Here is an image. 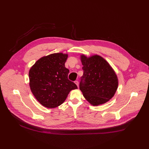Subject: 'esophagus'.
<instances>
[{
  "label": "esophagus",
  "instance_id": "1",
  "mask_svg": "<svg viewBox=\"0 0 149 149\" xmlns=\"http://www.w3.org/2000/svg\"><path fill=\"white\" fill-rule=\"evenodd\" d=\"M75 84L77 86V87H79V82H78V81H75Z\"/></svg>",
  "mask_w": 149,
  "mask_h": 149
}]
</instances>
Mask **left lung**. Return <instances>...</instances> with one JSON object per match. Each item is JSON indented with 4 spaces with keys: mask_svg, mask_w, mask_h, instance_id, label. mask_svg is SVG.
<instances>
[{
    "mask_svg": "<svg viewBox=\"0 0 149 149\" xmlns=\"http://www.w3.org/2000/svg\"><path fill=\"white\" fill-rule=\"evenodd\" d=\"M83 75L79 89L91 105H98L109 101L118 88L117 76L110 65L101 56L81 55Z\"/></svg>",
    "mask_w": 149,
    "mask_h": 149,
    "instance_id": "1",
    "label": "left lung"
}]
</instances>
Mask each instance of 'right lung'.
<instances>
[{
    "mask_svg": "<svg viewBox=\"0 0 149 149\" xmlns=\"http://www.w3.org/2000/svg\"><path fill=\"white\" fill-rule=\"evenodd\" d=\"M68 54L55 53L38 59L29 72L31 90L40 104L53 109L66 100L77 85L68 79L65 67Z\"/></svg>",
    "mask_w": 149,
    "mask_h": 149,
    "instance_id": "obj_1",
    "label": "right lung"
}]
</instances>
